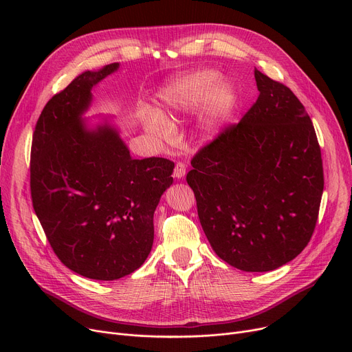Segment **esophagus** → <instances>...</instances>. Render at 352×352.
<instances>
[{
	"label": "esophagus",
	"instance_id": "34e87169",
	"mask_svg": "<svg viewBox=\"0 0 352 352\" xmlns=\"http://www.w3.org/2000/svg\"><path fill=\"white\" fill-rule=\"evenodd\" d=\"M187 173V165L184 162H177L175 164V168H174V177L175 178H184V175H186Z\"/></svg>",
	"mask_w": 352,
	"mask_h": 352
}]
</instances>
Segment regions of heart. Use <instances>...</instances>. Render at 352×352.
I'll return each mask as SVG.
<instances>
[{
  "instance_id": "obj_1",
  "label": "heart",
  "mask_w": 352,
  "mask_h": 352,
  "mask_svg": "<svg viewBox=\"0 0 352 352\" xmlns=\"http://www.w3.org/2000/svg\"><path fill=\"white\" fill-rule=\"evenodd\" d=\"M199 128L204 137L214 134L215 129L227 121L236 105V88L228 80H219L215 69H197L178 77L157 92V104L162 116L177 117L191 113L204 101ZM146 128L164 138L170 134V126L160 116H150Z\"/></svg>"
}]
</instances>
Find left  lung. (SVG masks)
<instances>
[{"instance_id":"8db88e82","label":"left lung","mask_w":352,"mask_h":352,"mask_svg":"<svg viewBox=\"0 0 352 352\" xmlns=\"http://www.w3.org/2000/svg\"><path fill=\"white\" fill-rule=\"evenodd\" d=\"M254 76L258 100L195 154L187 182L215 254L241 271L265 272L309 243L324 171L304 105L284 84L258 69Z\"/></svg>"}]
</instances>
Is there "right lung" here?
Wrapping results in <instances>:
<instances>
[{"label": "right lung", "mask_w": 352, "mask_h": 352, "mask_svg": "<svg viewBox=\"0 0 352 352\" xmlns=\"http://www.w3.org/2000/svg\"><path fill=\"white\" fill-rule=\"evenodd\" d=\"M120 64L84 71L55 94L36 121L31 146L34 211L60 261L91 280L134 272L154 243V211L173 184L174 162L134 160L107 118H82L94 89Z\"/></svg>", "instance_id": "obj_1"}]
</instances>
